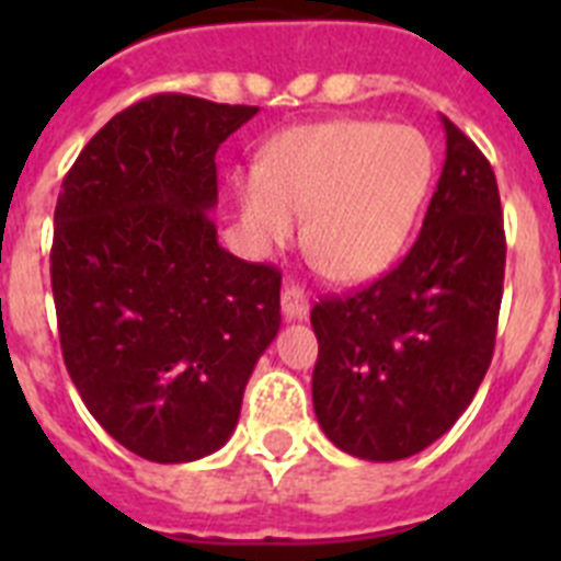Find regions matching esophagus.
I'll return each mask as SVG.
<instances>
[{
	"label": "esophagus",
	"instance_id": "1",
	"mask_svg": "<svg viewBox=\"0 0 561 561\" xmlns=\"http://www.w3.org/2000/svg\"><path fill=\"white\" fill-rule=\"evenodd\" d=\"M280 311H284L286 320H306L309 317V300L297 286H286L280 291Z\"/></svg>",
	"mask_w": 561,
	"mask_h": 561
}]
</instances>
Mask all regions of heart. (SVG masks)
I'll list each match as a JSON object with an SVG mask.
<instances>
[{"label": "heart", "instance_id": "heart-1", "mask_svg": "<svg viewBox=\"0 0 561 561\" xmlns=\"http://www.w3.org/2000/svg\"><path fill=\"white\" fill-rule=\"evenodd\" d=\"M424 134L376 121H325L277 134L261 165L238 173L236 199L257 255L289 244L304 221L317 266L340 284L381 275L401 255L433 185Z\"/></svg>", "mask_w": 561, "mask_h": 561}]
</instances>
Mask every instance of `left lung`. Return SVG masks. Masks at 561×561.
<instances>
[{"label":"left lung","mask_w":561,"mask_h":561,"mask_svg":"<svg viewBox=\"0 0 561 561\" xmlns=\"http://www.w3.org/2000/svg\"><path fill=\"white\" fill-rule=\"evenodd\" d=\"M447 160L408 257L368 289L311 309V399L325 438L362 460H401L453 427L478 393L503 300L494 171L440 117Z\"/></svg>","instance_id":"left-lung-1"}]
</instances>
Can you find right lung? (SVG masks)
<instances>
[{
	"label": "right lung",
	"mask_w": 561,
	"mask_h": 561,
	"mask_svg": "<svg viewBox=\"0 0 561 561\" xmlns=\"http://www.w3.org/2000/svg\"><path fill=\"white\" fill-rule=\"evenodd\" d=\"M257 106L134 103L87 142L56 205L49 275L67 370L128 453L187 463L230 440L280 329V272L219 244L216 151Z\"/></svg>",
	"instance_id": "obj_1"
}]
</instances>
